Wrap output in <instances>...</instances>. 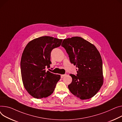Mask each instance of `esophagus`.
Here are the masks:
<instances>
[{"instance_id":"1","label":"esophagus","mask_w":122,"mask_h":122,"mask_svg":"<svg viewBox=\"0 0 122 122\" xmlns=\"http://www.w3.org/2000/svg\"><path fill=\"white\" fill-rule=\"evenodd\" d=\"M66 76V74H65V75H61V78H63L64 76Z\"/></svg>"}]
</instances>
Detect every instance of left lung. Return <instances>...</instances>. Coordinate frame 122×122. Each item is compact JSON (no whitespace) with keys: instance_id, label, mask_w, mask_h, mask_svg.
Here are the masks:
<instances>
[{"instance_id":"left-lung-1","label":"left lung","mask_w":122,"mask_h":122,"mask_svg":"<svg viewBox=\"0 0 122 122\" xmlns=\"http://www.w3.org/2000/svg\"><path fill=\"white\" fill-rule=\"evenodd\" d=\"M61 46L66 50L71 63L78 68L76 76L70 75L72 82L68 85L69 90L81 100L92 98L103 83L99 51L93 44L80 37L64 39Z\"/></svg>"}]
</instances>
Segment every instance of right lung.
<instances>
[{
	"mask_svg": "<svg viewBox=\"0 0 122 122\" xmlns=\"http://www.w3.org/2000/svg\"><path fill=\"white\" fill-rule=\"evenodd\" d=\"M62 39L50 36L34 39L26 46L20 61L21 75L24 88L37 99L46 98L51 95L60 79L46 68L51 64V53L53 48L60 46Z\"/></svg>",
	"mask_w": 122,
	"mask_h": 122,
	"instance_id": "1",
	"label": "right lung"
}]
</instances>
